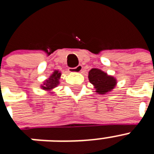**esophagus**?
<instances>
[{"label":"esophagus","instance_id":"34e87169","mask_svg":"<svg viewBox=\"0 0 154 154\" xmlns=\"http://www.w3.org/2000/svg\"><path fill=\"white\" fill-rule=\"evenodd\" d=\"M83 70V66L82 65H78L76 67H74V68H71L70 71H72V72H81Z\"/></svg>","mask_w":154,"mask_h":154}]
</instances>
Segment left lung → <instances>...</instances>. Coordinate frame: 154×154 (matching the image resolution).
Segmentation results:
<instances>
[{"instance_id":"8db88e82","label":"left lung","mask_w":154,"mask_h":154,"mask_svg":"<svg viewBox=\"0 0 154 154\" xmlns=\"http://www.w3.org/2000/svg\"><path fill=\"white\" fill-rule=\"evenodd\" d=\"M88 79L98 94H106L116 85V79L114 77L108 75L100 69H91L88 72Z\"/></svg>"}]
</instances>
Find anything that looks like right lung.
<instances>
[{
	"mask_svg": "<svg viewBox=\"0 0 154 154\" xmlns=\"http://www.w3.org/2000/svg\"><path fill=\"white\" fill-rule=\"evenodd\" d=\"M61 76V72L58 71H54L53 74L50 76V78L48 79H46L44 82L43 85L41 86V88L43 90L46 91H51L53 88H56L57 86L59 84V79Z\"/></svg>",
	"mask_w": 154,
	"mask_h": 154,
	"instance_id": "obj_1",
	"label": "right lung"
}]
</instances>
